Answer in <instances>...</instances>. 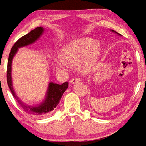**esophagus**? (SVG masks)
Wrapping results in <instances>:
<instances>
[{
  "label": "esophagus",
  "mask_w": 146,
  "mask_h": 146,
  "mask_svg": "<svg viewBox=\"0 0 146 146\" xmlns=\"http://www.w3.org/2000/svg\"><path fill=\"white\" fill-rule=\"evenodd\" d=\"M80 79L79 78L74 77L72 79H71L70 83L71 84H74V83H76V82H78V81H80Z\"/></svg>",
  "instance_id": "esophagus-1"
}]
</instances>
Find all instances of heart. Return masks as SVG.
Here are the masks:
<instances>
[{"label":"heart","mask_w":146,"mask_h":146,"mask_svg":"<svg viewBox=\"0 0 146 146\" xmlns=\"http://www.w3.org/2000/svg\"><path fill=\"white\" fill-rule=\"evenodd\" d=\"M101 52L99 45L89 38H80L72 41L62 49L61 58L56 60L58 68L64 66L65 62L76 64L80 62L82 72L88 73L94 67Z\"/></svg>","instance_id":"1"}]
</instances>
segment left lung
Instances as JSON below:
<instances>
[{"label": "left lung", "instance_id": "8db88e82", "mask_svg": "<svg viewBox=\"0 0 146 146\" xmlns=\"http://www.w3.org/2000/svg\"><path fill=\"white\" fill-rule=\"evenodd\" d=\"M114 31V32H115V31ZM115 33H117V32H115ZM119 35H121V34H119Z\"/></svg>", "mask_w": 146, "mask_h": 146}]
</instances>
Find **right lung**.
<instances>
[{"instance_id":"add662e5","label":"right lung","mask_w":146,"mask_h":146,"mask_svg":"<svg viewBox=\"0 0 146 146\" xmlns=\"http://www.w3.org/2000/svg\"><path fill=\"white\" fill-rule=\"evenodd\" d=\"M43 32V27H36L35 29L31 30L29 33L23 35L15 43V44L11 48L9 56L7 71V84H8L9 88L12 92L13 96L15 98L16 101L18 102V103L25 111V112L38 117L44 116V115L49 114L51 111L54 110L56 107V106L59 103L60 100L61 99L64 92L68 87V82H64L62 84H58L50 82L49 84L48 93H47L45 101L41 103L40 105H39L38 107H30V106L25 105L21 100L19 99V98L15 93L14 90L13 88L12 80H11V63H12L13 56L17 52L19 48L25 46V45L33 43L40 37Z\"/></svg>"}]
</instances>
